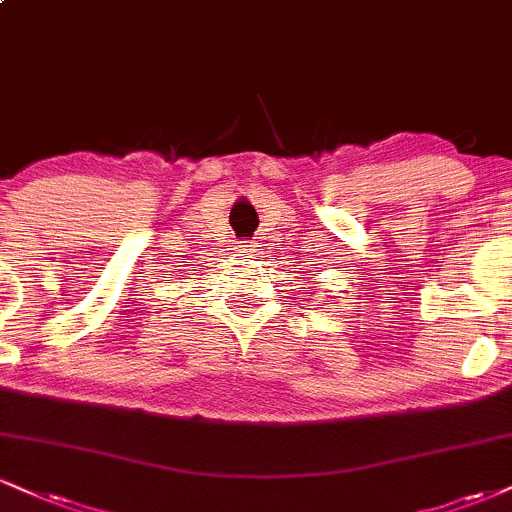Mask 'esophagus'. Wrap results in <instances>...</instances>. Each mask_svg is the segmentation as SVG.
Returning <instances> with one entry per match:
<instances>
[{
  "label": "esophagus",
  "instance_id": "obj_1",
  "mask_svg": "<svg viewBox=\"0 0 512 512\" xmlns=\"http://www.w3.org/2000/svg\"><path fill=\"white\" fill-rule=\"evenodd\" d=\"M238 248H240V252H243V255H255V248H257V245L243 243V245H238Z\"/></svg>",
  "mask_w": 512,
  "mask_h": 512
}]
</instances>
